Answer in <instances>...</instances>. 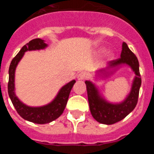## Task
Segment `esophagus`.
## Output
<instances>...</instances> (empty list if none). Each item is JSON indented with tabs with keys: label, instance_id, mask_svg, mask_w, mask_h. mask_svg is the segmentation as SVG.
I'll list each match as a JSON object with an SVG mask.
<instances>
[{
	"label": "esophagus",
	"instance_id": "1",
	"mask_svg": "<svg viewBox=\"0 0 154 154\" xmlns=\"http://www.w3.org/2000/svg\"><path fill=\"white\" fill-rule=\"evenodd\" d=\"M87 78V74L85 72H81L77 75V79L79 81H82Z\"/></svg>",
	"mask_w": 154,
	"mask_h": 154
}]
</instances>
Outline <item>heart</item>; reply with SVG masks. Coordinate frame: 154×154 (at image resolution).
I'll use <instances>...</instances> for the list:
<instances>
[{
  "label": "heart",
  "instance_id": "b5f03b06",
  "mask_svg": "<svg viewBox=\"0 0 154 154\" xmlns=\"http://www.w3.org/2000/svg\"><path fill=\"white\" fill-rule=\"evenodd\" d=\"M105 52V49H103V48H101V49H99L97 51V55H102V54H103V53ZM112 57H113V54H112V51H107L106 53V55H105V58H106V59H107V60H110V59H112Z\"/></svg>",
  "mask_w": 154,
  "mask_h": 154
}]
</instances>
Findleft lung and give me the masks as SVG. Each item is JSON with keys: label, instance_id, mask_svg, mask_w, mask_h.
<instances>
[{"label": "left lung", "instance_id": "obj_1", "mask_svg": "<svg viewBox=\"0 0 154 154\" xmlns=\"http://www.w3.org/2000/svg\"><path fill=\"white\" fill-rule=\"evenodd\" d=\"M123 65H128L134 72L135 76L130 92L120 103L107 101L96 84L89 80L85 82L91 114L94 119L102 124L111 125L122 120L134 109L137 104L139 92L141 86L139 62L126 43L123 42L120 58L116 60L110 61L107 63L106 67L96 71V78L109 77Z\"/></svg>", "mask_w": 154, "mask_h": 154}]
</instances>
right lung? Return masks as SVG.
<instances>
[{
    "instance_id": "1",
    "label": "right lung",
    "mask_w": 154,
    "mask_h": 154,
    "mask_svg": "<svg viewBox=\"0 0 154 154\" xmlns=\"http://www.w3.org/2000/svg\"><path fill=\"white\" fill-rule=\"evenodd\" d=\"M48 45L44 40L35 38L30 41L28 44L24 45L20 51L12 59L9 67V81H8V95L12 102V104L17 110V113L25 120L37 124H45L58 119L62 114L67 104L69 94L75 83L73 79L69 83L65 84L58 91V94L49 103L42 106H29L20 100L15 94V70L19 62L24 56V53L28 51L45 49Z\"/></svg>"
}]
</instances>
